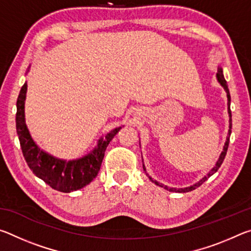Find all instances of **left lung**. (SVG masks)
<instances>
[{
  "label": "left lung",
  "instance_id": "left-lung-1",
  "mask_svg": "<svg viewBox=\"0 0 251 251\" xmlns=\"http://www.w3.org/2000/svg\"><path fill=\"white\" fill-rule=\"evenodd\" d=\"M217 79H218V82L220 83V85H222V86L225 88V91H226V93H227V99H228V114H229V130H228V136H227L226 143H225L224 150H223V151H222V154H220V156H219V159L217 160V163H216L215 167L212 168L211 171L207 174V176H205V177L202 178V179L199 180V181L197 182V184H195V185H193V186H189V187H186V188H172V187L164 186L163 184H160V182H158V181H156V180L152 179V178H151V176H148V174H146V175L148 176V178H150V180L154 182V184H156L157 186L164 187L165 189L169 190V192H176V193H187V192H190V190H194L195 188H196V187L201 186L203 181L207 180L208 178H209V177L212 175V174H215L216 172L218 171L219 167L222 166L223 161H224L225 157H226V154H227V150H228V145H229V137H230V134H231V125H232V124H231V110H230V94H229L228 85H227L226 79H225V77H224V74H223V70H222V67H218V72H217ZM143 168H144V171L146 172V168H145V166H144V165H143Z\"/></svg>",
  "mask_w": 251,
  "mask_h": 251
}]
</instances>
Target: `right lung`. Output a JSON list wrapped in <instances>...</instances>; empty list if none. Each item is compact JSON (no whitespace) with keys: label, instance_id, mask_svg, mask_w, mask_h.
I'll return each instance as SVG.
<instances>
[{"label":"right lung","instance_id":"1","mask_svg":"<svg viewBox=\"0 0 251 251\" xmlns=\"http://www.w3.org/2000/svg\"><path fill=\"white\" fill-rule=\"evenodd\" d=\"M26 82L21 88L16 101V131L22 148L23 156L34 175L41 178L53 189L62 193H71L83 188L97 176L105 151L122 127L110 130L104 138H100L97 146L90 154L74 160L59 159L48 154L36 145L25 124L24 104L26 97Z\"/></svg>","mask_w":251,"mask_h":251}]
</instances>
